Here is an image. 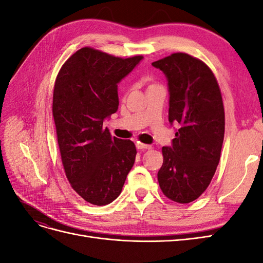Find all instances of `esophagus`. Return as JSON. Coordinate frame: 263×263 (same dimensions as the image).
Returning <instances> with one entry per match:
<instances>
[{
  "label": "esophagus",
  "instance_id": "34e87169",
  "mask_svg": "<svg viewBox=\"0 0 263 263\" xmlns=\"http://www.w3.org/2000/svg\"><path fill=\"white\" fill-rule=\"evenodd\" d=\"M136 147H137V149H139V150H146V149H150V148H151V146L145 145V144H141V142H137Z\"/></svg>",
  "mask_w": 263,
  "mask_h": 263
}]
</instances>
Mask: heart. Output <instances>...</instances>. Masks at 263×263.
<instances>
[{"instance_id":"1","label":"heart","mask_w":263,"mask_h":263,"mask_svg":"<svg viewBox=\"0 0 263 263\" xmlns=\"http://www.w3.org/2000/svg\"><path fill=\"white\" fill-rule=\"evenodd\" d=\"M151 85H156V84H151ZM151 85H150V86H151Z\"/></svg>"}]
</instances>
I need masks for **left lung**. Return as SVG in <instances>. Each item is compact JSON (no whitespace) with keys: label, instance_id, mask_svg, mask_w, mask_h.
<instances>
[{"label":"left lung","instance_id":"left-lung-1","mask_svg":"<svg viewBox=\"0 0 263 263\" xmlns=\"http://www.w3.org/2000/svg\"><path fill=\"white\" fill-rule=\"evenodd\" d=\"M153 66L168 81L169 122L177 124L171 146L162 147L158 181L170 200L185 204L208 189L220 159L225 112L216 78L201 60L172 53Z\"/></svg>","mask_w":263,"mask_h":263}]
</instances>
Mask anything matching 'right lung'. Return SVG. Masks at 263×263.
I'll return each instance as SVG.
<instances>
[{
    "label": "right lung",
    "mask_w": 263,
    "mask_h": 263,
    "mask_svg": "<svg viewBox=\"0 0 263 263\" xmlns=\"http://www.w3.org/2000/svg\"><path fill=\"white\" fill-rule=\"evenodd\" d=\"M84 47L65 62L54 82L52 115L66 176L83 200L112 203L121 194L137 150L112 137L103 122L118 108L117 84L142 60Z\"/></svg>",
    "instance_id": "right-lung-1"
}]
</instances>
